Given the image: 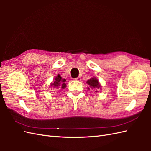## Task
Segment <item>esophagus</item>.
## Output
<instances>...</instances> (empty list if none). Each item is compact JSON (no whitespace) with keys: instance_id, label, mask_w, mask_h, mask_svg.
<instances>
[{"instance_id":"34e87169","label":"esophagus","mask_w":151,"mask_h":151,"mask_svg":"<svg viewBox=\"0 0 151 151\" xmlns=\"http://www.w3.org/2000/svg\"><path fill=\"white\" fill-rule=\"evenodd\" d=\"M75 81H81V78L80 77H76V78L74 79Z\"/></svg>"}]
</instances>
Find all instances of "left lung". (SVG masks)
<instances>
[{
	"label": "left lung",
	"mask_w": 151,
	"mask_h": 151,
	"mask_svg": "<svg viewBox=\"0 0 151 151\" xmlns=\"http://www.w3.org/2000/svg\"><path fill=\"white\" fill-rule=\"evenodd\" d=\"M87 84H89L91 88H97L98 89H99L100 84L99 83V82L98 79L96 78H92L91 79H89L88 81H87ZM89 89V88H88ZM96 92H98V91H95Z\"/></svg>",
	"instance_id": "left-lung-1"
}]
</instances>
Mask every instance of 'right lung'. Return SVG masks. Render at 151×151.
<instances>
[{
    "label": "right lung",
    "mask_w": 151,
    "mask_h": 151,
    "mask_svg": "<svg viewBox=\"0 0 151 151\" xmlns=\"http://www.w3.org/2000/svg\"><path fill=\"white\" fill-rule=\"evenodd\" d=\"M66 81L65 79H63L62 77L60 75H58L56 77L55 79L53 81V83L51 84L52 86L55 87L57 88H60V89H64L66 87L65 83H64Z\"/></svg>",
    "instance_id": "add662e5"
}]
</instances>
